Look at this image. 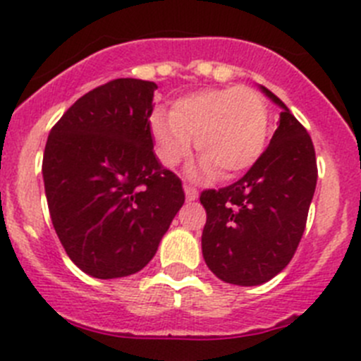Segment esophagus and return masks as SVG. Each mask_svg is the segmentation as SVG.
<instances>
[{"instance_id": "1", "label": "esophagus", "mask_w": 361, "mask_h": 361, "mask_svg": "<svg viewBox=\"0 0 361 361\" xmlns=\"http://www.w3.org/2000/svg\"><path fill=\"white\" fill-rule=\"evenodd\" d=\"M183 188H185V196H187V200H188V201L197 200V194H200V192H197V188L194 187V185L185 183V185H183Z\"/></svg>"}]
</instances>
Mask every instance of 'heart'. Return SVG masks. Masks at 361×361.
Wrapping results in <instances>:
<instances>
[{
    "instance_id": "1",
    "label": "heart",
    "mask_w": 361,
    "mask_h": 361,
    "mask_svg": "<svg viewBox=\"0 0 361 361\" xmlns=\"http://www.w3.org/2000/svg\"><path fill=\"white\" fill-rule=\"evenodd\" d=\"M158 158L165 167L187 160L196 137L203 173L230 180L260 158L269 131L265 99L251 87L203 89L158 109L149 117Z\"/></svg>"
}]
</instances>
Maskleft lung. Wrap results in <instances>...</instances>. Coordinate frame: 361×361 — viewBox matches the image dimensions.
I'll use <instances>...</instances> for the list:
<instances>
[{
    "mask_svg": "<svg viewBox=\"0 0 361 361\" xmlns=\"http://www.w3.org/2000/svg\"><path fill=\"white\" fill-rule=\"evenodd\" d=\"M262 90L283 109L271 144L240 180L200 196L207 210L204 262L219 279L242 287L269 281L287 267L317 185L312 137L278 96Z\"/></svg>",
    "mask_w": 361,
    "mask_h": 361,
    "instance_id": "obj_1",
    "label": "left lung"
}]
</instances>
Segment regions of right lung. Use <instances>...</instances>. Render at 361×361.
<instances>
[{
	"label": "right lung",
	"instance_id": "obj_1",
	"mask_svg": "<svg viewBox=\"0 0 361 361\" xmlns=\"http://www.w3.org/2000/svg\"><path fill=\"white\" fill-rule=\"evenodd\" d=\"M154 89L112 80L80 97L49 131L42 176L53 228L67 257L94 278L146 267L185 203L181 180L154 157Z\"/></svg>",
	"mask_w": 361,
	"mask_h": 361
}]
</instances>
